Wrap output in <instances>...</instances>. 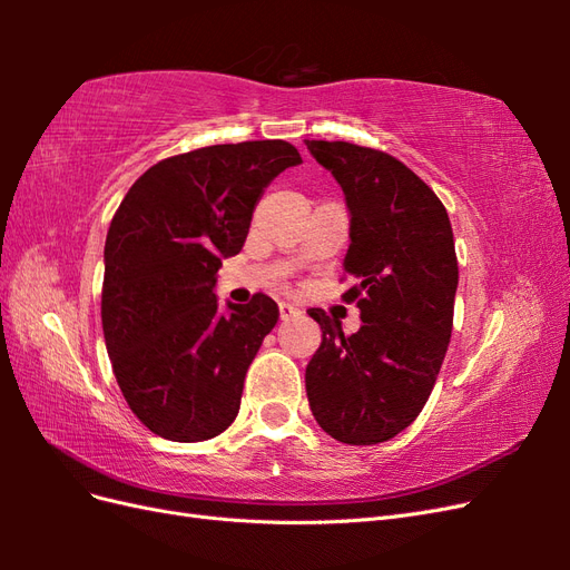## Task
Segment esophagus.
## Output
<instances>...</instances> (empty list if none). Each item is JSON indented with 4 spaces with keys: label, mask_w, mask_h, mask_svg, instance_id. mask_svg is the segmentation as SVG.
<instances>
[{
    "label": "esophagus",
    "mask_w": 570,
    "mask_h": 570,
    "mask_svg": "<svg viewBox=\"0 0 570 570\" xmlns=\"http://www.w3.org/2000/svg\"><path fill=\"white\" fill-rule=\"evenodd\" d=\"M281 321H289L292 316H299L302 312L295 306V304H287V302H281Z\"/></svg>",
    "instance_id": "esophagus-1"
}]
</instances>
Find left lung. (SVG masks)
<instances>
[{"mask_svg":"<svg viewBox=\"0 0 570 570\" xmlns=\"http://www.w3.org/2000/svg\"><path fill=\"white\" fill-rule=\"evenodd\" d=\"M340 183L352 245L344 271L356 285L361 327L312 308L323 342L306 366L314 419L344 444L387 442L409 428L438 381L452 337L459 266L444 204L400 159L352 142L306 140Z\"/></svg>","mask_w":570,"mask_h":570,"instance_id":"left-lung-1","label":"left lung"}]
</instances>
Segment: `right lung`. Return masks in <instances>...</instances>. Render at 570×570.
Returning <instances> with one entry per match:
<instances>
[{
	"label": "right lung",
	"instance_id": "1",
	"mask_svg": "<svg viewBox=\"0 0 570 570\" xmlns=\"http://www.w3.org/2000/svg\"><path fill=\"white\" fill-rule=\"evenodd\" d=\"M297 164L285 140L202 147L145 170L114 214L101 327L116 383L154 435L202 442L235 421L281 312L266 295L220 312L216 273L243 249L264 187Z\"/></svg>",
	"mask_w": 570,
	"mask_h": 570
}]
</instances>
